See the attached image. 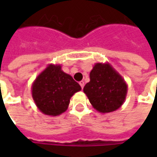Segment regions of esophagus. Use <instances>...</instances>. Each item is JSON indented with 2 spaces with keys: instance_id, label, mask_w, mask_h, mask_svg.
<instances>
[{
  "instance_id": "obj_1",
  "label": "esophagus",
  "mask_w": 157,
  "mask_h": 157,
  "mask_svg": "<svg viewBox=\"0 0 157 157\" xmlns=\"http://www.w3.org/2000/svg\"><path fill=\"white\" fill-rule=\"evenodd\" d=\"M79 84H80V86H82V88L84 87V85H85V84H84V82H83V81H81V82H79Z\"/></svg>"
}]
</instances>
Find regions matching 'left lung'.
<instances>
[{"instance_id":"left-lung-1","label":"left lung","mask_w":157,"mask_h":157,"mask_svg":"<svg viewBox=\"0 0 157 157\" xmlns=\"http://www.w3.org/2000/svg\"><path fill=\"white\" fill-rule=\"evenodd\" d=\"M127 91L124 79L109 63H96L90 72V82L83 88L92 107L102 113L119 109Z\"/></svg>"}]
</instances>
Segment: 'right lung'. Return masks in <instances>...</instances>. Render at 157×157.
<instances>
[{"instance_id": "add662e5", "label": "right lung", "mask_w": 157, "mask_h": 157, "mask_svg": "<svg viewBox=\"0 0 157 157\" xmlns=\"http://www.w3.org/2000/svg\"><path fill=\"white\" fill-rule=\"evenodd\" d=\"M81 90L61 65L49 64L33 82L32 97L40 112L55 117L67 110L71 98Z\"/></svg>"}]
</instances>
